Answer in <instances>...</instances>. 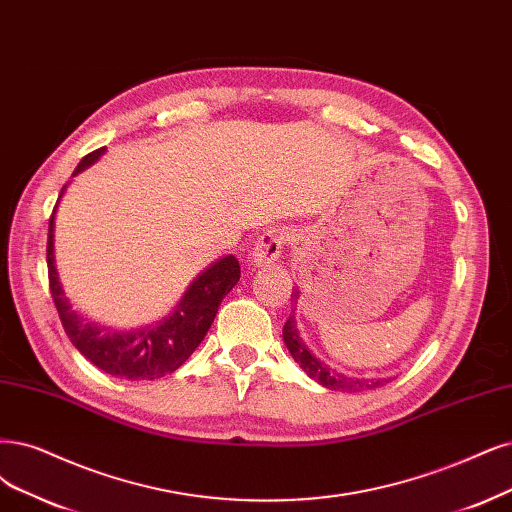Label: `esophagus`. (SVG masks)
Masks as SVG:
<instances>
[{"instance_id": "34e87169", "label": "esophagus", "mask_w": 512, "mask_h": 512, "mask_svg": "<svg viewBox=\"0 0 512 512\" xmlns=\"http://www.w3.org/2000/svg\"><path fill=\"white\" fill-rule=\"evenodd\" d=\"M289 240H291V234L285 230V227H268L253 246L251 257H249L251 263L257 268L270 266V263H274L282 255V249L289 244Z\"/></svg>"}]
</instances>
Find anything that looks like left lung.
<instances>
[{"mask_svg": "<svg viewBox=\"0 0 512 512\" xmlns=\"http://www.w3.org/2000/svg\"><path fill=\"white\" fill-rule=\"evenodd\" d=\"M282 337H285V344H287L291 356L295 358V363H299V367L304 369L312 377V380H316L318 384H323L329 390H346V392L373 390L377 386H384V382H388V380H352V377H346L342 373L333 371L325 363H320L318 358L306 348L304 339L299 337V331H297V325H295V316H289L285 327H282Z\"/></svg>", "mask_w": 512, "mask_h": 512, "instance_id": "left-lung-1", "label": "left lung"}]
</instances>
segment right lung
Instances as JSON below:
<instances>
[{
	"label": "right lung",
	"mask_w": 512,
	"mask_h": 512,
	"mask_svg": "<svg viewBox=\"0 0 512 512\" xmlns=\"http://www.w3.org/2000/svg\"><path fill=\"white\" fill-rule=\"evenodd\" d=\"M103 151L105 147L90 151L88 156L82 158L78 168L73 170V175H78L80 170L90 166L94 160H99ZM54 213L56 206L48 223V282L56 312H59L63 329L71 339V344L94 367H99L113 377H122V380H156V377H164L166 373L177 371L200 346L206 331L213 325L223 297L238 282V259L234 255H225L223 259L215 261L211 268H206L189 285L173 314L164 318L162 323L141 331L111 333L107 329L86 323L84 318L71 310L69 301L63 295L59 274H56L54 268Z\"/></svg>",
	"instance_id": "obj_1"
}]
</instances>
